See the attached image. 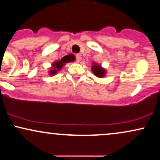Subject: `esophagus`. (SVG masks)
<instances>
[{"label":"esophagus","mask_w":160,"mask_h":160,"mask_svg":"<svg viewBox=\"0 0 160 160\" xmlns=\"http://www.w3.org/2000/svg\"><path fill=\"white\" fill-rule=\"evenodd\" d=\"M81 58H82V57H81V56H80V55H77L76 56V61L77 62H80V60H81Z\"/></svg>","instance_id":"obj_1"}]
</instances>
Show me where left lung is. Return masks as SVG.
<instances>
[{"label":"left lung","mask_w":160,"mask_h":160,"mask_svg":"<svg viewBox=\"0 0 160 160\" xmlns=\"http://www.w3.org/2000/svg\"><path fill=\"white\" fill-rule=\"evenodd\" d=\"M92 71H93V73H94L95 76L98 77V78L104 77V74H105L104 69L102 68L100 65H97V64H93V66L92 67Z\"/></svg>","instance_id":"obj_1"}]
</instances>
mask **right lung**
I'll return each instance as SVG.
<instances>
[{
    "label": "right lung",
    "instance_id": "right-lung-1",
    "mask_svg": "<svg viewBox=\"0 0 160 160\" xmlns=\"http://www.w3.org/2000/svg\"><path fill=\"white\" fill-rule=\"evenodd\" d=\"M73 60L74 59H73L72 56L69 55V56L63 57V58H62L61 60H59V61H57L56 62H54V63H53L52 69L49 71V74L54 75L55 74H56L57 71H59V70H61V68L63 67L64 65H65V64L66 63V62H72Z\"/></svg>",
    "mask_w": 160,
    "mask_h": 160
}]
</instances>
